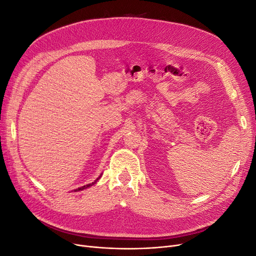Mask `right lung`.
<instances>
[{
    "label": "right lung",
    "mask_w": 256,
    "mask_h": 256,
    "mask_svg": "<svg viewBox=\"0 0 256 256\" xmlns=\"http://www.w3.org/2000/svg\"><path fill=\"white\" fill-rule=\"evenodd\" d=\"M102 174L100 176H99L98 178H97V179L94 181V182H92V183H90V184H88V185H84V186H82V187H78V188H76V190H74V192H82V190H86V188H88V187H91V186H93L94 184H96L97 183V181L99 180V179H100V178H102Z\"/></svg>",
    "instance_id": "add662e5"
}]
</instances>
